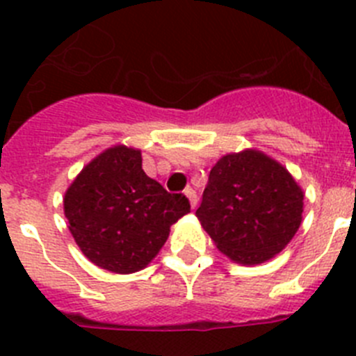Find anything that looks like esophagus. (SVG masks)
<instances>
[{
	"instance_id": "34e87169",
	"label": "esophagus",
	"mask_w": 356,
	"mask_h": 356,
	"mask_svg": "<svg viewBox=\"0 0 356 356\" xmlns=\"http://www.w3.org/2000/svg\"><path fill=\"white\" fill-rule=\"evenodd\" d=\"M184 194L188 197V201H191V207H193V209H196V205H197V194H196V191H194L193 187H187L184 191Z\"/></svg>"
}]
</instances>
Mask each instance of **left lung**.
<instances>
[{"label": "left lung", "mask_w": 356, "mask_h": 356, "mask_svg": "<svg viewBox=\"0 0 356 356\" xmlns=\"http://www.w3.org/2000/svg\"><path fill=\"white\" fill-rule=\"evenodd\" d=\"M303 191L257 149L222 156L210 171L196 217L217 250L244 266L273 259L301 225Z\"/></svg>", "instance_id": "1"}]
</instances>
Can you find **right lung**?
<instances>
[{
	"label": "right lung",
	"mask_w": 356,
	"mask_h": 356,
	"mask_svg": "<svg viewBox=\"0 0 356 356\" xmlns=\"http://www.w3.org/2000/svg\"><path fill=\"white\" fill-rule=\"evenodd\" d=\"M64 212L90 262L130 275L155 259L191 203L144 172L139 149L114 146L81 169L65 193Z\"/></svg>",
	"instance_id": "right-lung-1"
}]
</instances>
